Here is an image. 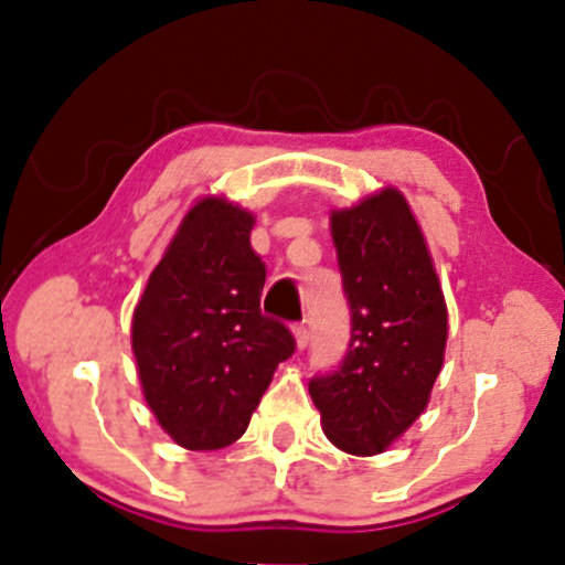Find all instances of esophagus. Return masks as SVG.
Returning a JSON list of instances; mask_svg holds the SVG:
<instances>
[{
	"instance_id": "34e87169",
	"label": "esophagus",
	"mask_w": 565,
	"mask_h": 565,
	"mask_svg": "<svg viewBox=\"0 0 565 565\" xmlns=\"http://www.w3.org/2000/svg\"><path fill=\"white\" fill-rule=\"evenodd\" d=\"M292 337H296V347H298V350H306V344H308V329H306V323H296V327H292Z\"/></svg>"
}]
</instances>
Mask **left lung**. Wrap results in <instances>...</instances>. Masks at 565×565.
<instances>
[{"label":"left lung","mask_w":565,"mask_h":565,"mask_svg":"<svg viewBox=\"0 0 565 565\" xmlns=\"http://www.w3.org/2000/svg\"><path fill=\"white\" fill-rule=\"evenodd\" d=\"M331 238L352 311L342 365L308 383L321 429L339 450H388L429 404L445 362L447 306L406 198L383 188L331 211Z\"/></svg>","instance_id":"obj_1"}]
</instances>
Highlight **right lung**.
<instances>
[{
	"instance_id": "1",
	"label": "right lung",
	"mask_w": 565,
	"mask_h": 565,
	"mask_svg": "<svg viewBox=\"0 0 565 565\" xmlns=\"http://www.w3.org/2000/svg\"><path fill=\"white\" fill-rule=\"evenodd\" d=\"M254 215L207 195L184 215L134 311L143 398L184 450H221L249 427L296 339L259 308L265 262Z\"/></svg>"
}]
</instances>
